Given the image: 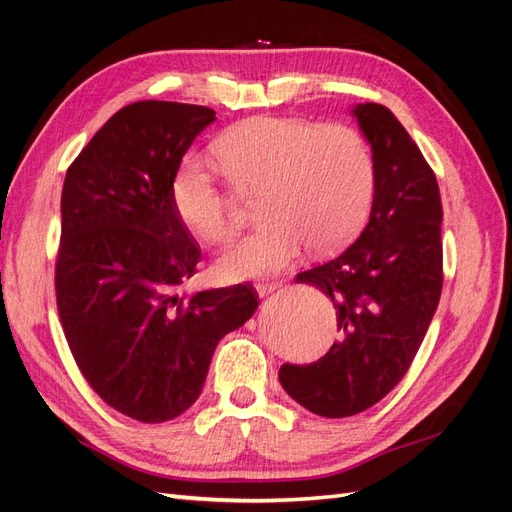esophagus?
Wrapping results in <instances>:
<instances>
[{"instance_id": "34e87169", "label": "esophagus", "mask_w": 512, "mask_h": 512, "mask_svg": "<svg viewBox=\"0 0 512 512\" xmlns=\"http://www.w3.org/2000/svg\"><path fill=\"white\" fill-rule=\"evenodd\" d=\"M254 288L258 292V297H267V294L275 292L277 288H282V284L280 282H258Z\"/></svg>"}]
</instances>
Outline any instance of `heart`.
<instances>
[{
    "instance_id": "obj_1",
    "label": "heart",
    "mask_w": 512,
    "mask_h": 512,
    "mask_svg": "<svg viewBox=\"0 0 512 512\" xmlns=\"http://www.w3.org/2000/svg\"><path fill=\"white\" fill-rule=\"evenodd\" d=\"M237 190H260L265 222L215 262L222 280H262L297 262L307 245L331 252L361 230L374 196V160L363 134L346 123L262 115L237 123L213 143ZM173 207L198 239L218 243L232 228L230 196L203 158L185 160L173 179Z\"/></svg>"
}]
</instances>
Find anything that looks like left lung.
<instances>
[{
	"label": "left lung",
	"mask_w": 512,
	"mask_h": 512,
	"mask_svg": "<svg viewBox=\"0 0 512 512\" xmlns=\"http://www.w3.org/2000/svg\"><path fill=\"white\" fill-rule=\"evenodd\" d=\"M350 115L374 160L369 222L346 252L297 275L331 297L339 339L316 363L280 367L284 391L327 418L359 414L395 389L442 292L436 175L389 108L365 102Z\"/></svg>",
	"instance_id": "8db88e82"
}]
</instances>
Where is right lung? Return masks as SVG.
<instances>
[{"instance_id":"obj_1","label":"right lung","mask_w":512,"mask_h":512,"mask_svg":"<svg viewBox=\"0 0 512 512\" xmlns=\"http://www.w3.org/2000/svg\"><path fill=\"white\" fill-rule=\"evenodd\" d=\"M207 106H123L91 138L61 190L57 309L81 374L108 406L164 423L198 399L220 339L250 320L247 286L177 294L200 247L173 207V179Z\"/></svg>"}]
</instances>
